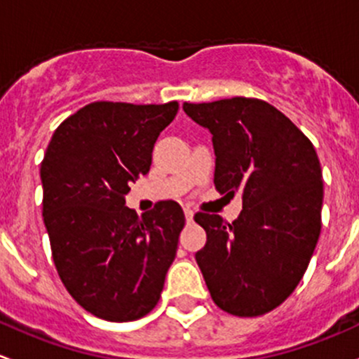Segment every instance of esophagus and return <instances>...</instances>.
I'll list each match as a JSON object with an SVG mask.
<instances>
[{
    "mask_svg": "<svg viewBox=\"0 0 359 359\" xmlns=\"http://www.w3.org/2000/svg\"><path fill=\"white\" fill-rule=\"evenodd\" d=\"M184 217H187L188 223H191V221H194V210H191L190 207H184Z\"/></svg>",
    "mask_w": 359,
    "mask_h": 359,
    "instance_id": "1",
    "label": "esophagus"
}]
</instances>
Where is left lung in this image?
Wrapping results in <instances>:
<instances>
[{"label":"left lung","mask_w":359,"mask_h":359,"mask_svg":"<svg viewBox=\"0 0 359 359\" xmlns=\"http://www.w3.org/2000/svg\"><path fill=\"white\" fill-rule=\"evenodd\" d=\"M212 135L214 187L242 194L238 217L197 212L207 233L195 254L214 304L233 316L278 308L304 276L321 230L323 181L313 143L264 100L183 103Z\"/></svg>","instance_id":"obj_1"}]
</instances>
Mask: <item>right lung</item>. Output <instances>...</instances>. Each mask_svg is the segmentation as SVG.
<instances>
[{
    "label": "right lung",
    "instance_id": "add662e5",
    "mask_svg": "<svg viewBox=\"0 0 359 359\" xmlns=\"http://www.w3.org/2000/svg\"><path fill=\"white\" fill-rule=\"evenodd\" d=\"M178 102H93L55 129L41 162L43 219L65 289L91 315L133 321L161 299L184 214L162 201L138 217L129 184L147 175Z\"/></svg>",
    "mask_w": 359,
    "mask_h": 359
}]
</instances>
